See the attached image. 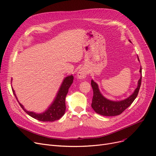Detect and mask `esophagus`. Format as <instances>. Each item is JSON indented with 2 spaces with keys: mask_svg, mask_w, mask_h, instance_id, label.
Returning a JSON list of instances; mask_svg holds the SVG:
<instances>
[{
  "mask_svg": "<svg viewBox=\"0 0 156 156\" xmlns=\"http://www.w3.org/2000/svg\"><path fill=\"white\" fill-rule=\"evenodd\" d=\"M87 70L85 68H81L77 73V78L80 80H83L87 75Z\"/></svg>",
  "mask_w": 156,
  "mask_h": 156,
  "instance_id": "esophagus-1",
  "label": "esophagus"
}]
</instances>
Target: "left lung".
<instances>
[{"instance_id": "1", "label": "left lung", "mask_w": 156, "mask_h": 156, "mask_svg": "<svg viewBox=\"0 0 156 156\" xmlns=\"http://www.w3.org/2000/svg\"><path fill=\"white\" fill-rule=\"evenodd\" d=\"M129 41L131 42L130 40ZM137 60L140 62L138 56ZM140 73L141 74V77L137 82V87L132 94L126 98L122 100H112L107 98L101 94L98 83L93 80H92L91 86L93 89V98L91 107L93 110L97 114L104 116H114L122 114L126 108H128L132 104L139 93L141 83V67Z\"/></svg>"}]
</instances>
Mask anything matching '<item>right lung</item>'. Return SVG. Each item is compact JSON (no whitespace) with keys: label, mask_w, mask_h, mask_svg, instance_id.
<instances>
[{"label":"right lung","mask_w":156,"mask_h":156,"mask_svg":"<svg viewBox=\"0 0 156 156\" xmlns=\"http://www.w3.org/2000/svg\"><path fill=\"white\" fill-rule=\"evenodd\" d=\"M74 77L73 74L69 75V76L64 78L62 82L60 88L58 90L55 99L53 102L49 105L46 110L40 113H37L33 111H28L24 108V105H22L19 101L17 96L15 94V92L12 87L13 93L18 101L19 105L28 115L37 120L41 121V122H54V121L60 119L66 112V98L68 93L69 89L71 87L73 82ZM12 82V79H11Z\"/></svg>","instance_id":"right-lung-1"}]
</instances>
